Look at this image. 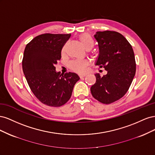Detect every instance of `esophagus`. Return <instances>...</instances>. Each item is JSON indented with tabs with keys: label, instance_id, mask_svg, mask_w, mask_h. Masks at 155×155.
I'll list each match as a JSON object with an SVG mask.
<instances>
[{
	"label": "esophagus",
	"instance_id": "esophagus-1",
	"mask_svg": "<svg viewBox=\"0 0 155 155\" xmlns=\"http://www.w3.org/2000/svg\"><path fill=\"white\" fill-rule=\"evenodd\" d=\"M85 76H86V74H83V75H80V76H79V78H84V77H85Z\"/></svg>",
	"mask_w": 155,
	"mask_h": 155
}]
</instances>
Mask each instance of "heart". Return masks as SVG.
I'll return each mask as SVG.
<instances>
[{"label":"heart","mask_w":155,"mask_h":155,"mask_svg":"<svg viewBox=\"0 0 155 155\" xmlns=\"http://www.w3.org/2000/svg\"><path fill=\"white\" fill-rule=\"evenodd\" d=\"M79 39L83 47L87 50H91L94 46V41L90 34H83L79 37ZM65 50H66V46H64L62 48V53L64 52ZM88 64V62L85 60H74L70 63L69 66L73 71L82 74L86 72Z\"/></svg>","instance_id":"obj_1"}]
</instances>
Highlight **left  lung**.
Returning a JSON list of instances; mask_svg holds the SVG:
<instances>
[{"label": "left lung", "instance_id": "8db88e82", "mask_svg": "<svg viewBox=\"0 0 155 155\" xmlns=\"http://www.w3.org/2000/svg\"><path fill=\"white\" fill-rule=\"evenodd\" d=\"M94 38L100 54L96 64L107 74H96V81L91 88L92 96L102 104H110L128 91L136 73V61L132 46L120 33L97 31Z\"/></svg>", "mask_w": 155, "mask_h": 155}]
</instances>
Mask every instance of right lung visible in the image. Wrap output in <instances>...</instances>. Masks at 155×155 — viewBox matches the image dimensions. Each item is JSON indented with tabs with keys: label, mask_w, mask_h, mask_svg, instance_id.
Wrapping results in <instances>:
<instances>
[{
	"label": "right lung",
	"mask_w": 155,
	"mask_h": 155,
	"mask_svg": "<svg viewBox=\"0 0 155 155\" xmlns=\"http://www.w3.org/2000/svg\"><path fill=\"white\" fill-rule=\"evenodd\" d=\"M71 34H44L35 37L25 49L23 72L35 96L42 104L54 107L63 105L72 96L79 79L76 74L55 71L61 50Z\"/></svg>",
	"instance_id": "right-lung-1"
}]
</instances>
